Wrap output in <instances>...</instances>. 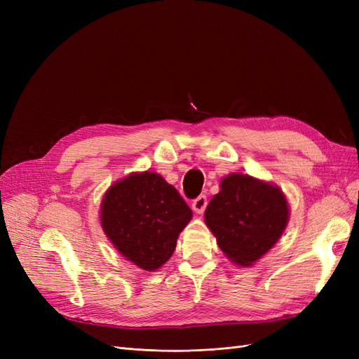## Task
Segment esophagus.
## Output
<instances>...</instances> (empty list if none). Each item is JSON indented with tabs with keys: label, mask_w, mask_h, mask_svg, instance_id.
Masks as SVG:
<instances>
[{
	"label": "esophagus",
	"mask_w": 359,
	"mask_h": 359,
	"mask_svg": "<svg viewBox=\"0 0 359 359\" xmlns=\"http://www.w3.org/2000/svg\"><path fill=\"white\" fill-rule=\"evenodd\" d=\"M206 203H208V201H206V196H205V194H201L199 198H196V199L193 201L191 208H193V211L196 212V214H202L205 211V208H206Z\"/></svg>",
	"instance_id": "34e87169"
}]
</instances>
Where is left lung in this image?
<instances>
[{
	"mask_svg": "<svg viewBox=\"0 0 359 359\" xmlns=\"http://www.w3.org/2000/svg\"><path fill=\"white\" fill-rule=\"evenodd\" d=\"M289 205L273 184L243 173H231L205 210V223L232 262L253 265L283 235Z\"/></svg>",
	"mask_w": 359,
	"mask_h": 359,
	"instance_id": "obj_1",
	"label": "left lung"
}]
</instances>
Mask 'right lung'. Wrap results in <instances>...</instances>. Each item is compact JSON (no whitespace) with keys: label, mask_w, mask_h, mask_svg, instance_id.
<instances>
[{"label":"right lung","mask_w":359,"mask_h":359,"mask_svg":"<svg viewBox=\"0 0 359 359\" xmlns=\"http://www.w3.org/2000/svg\"><path fill=\"white\" fill-rule=\"evenodd\" d=\"M102 227L115 248L145 271L166 264L191 210L177 189L158 173H132L106 191Z\"/></svg>","instance_id":"add662e5"}]
</instances>
